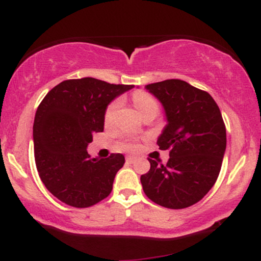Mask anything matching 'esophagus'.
Listing matches in <instances>:
<instances>
[{
  "label": "esophagus",
  "mask_w": 261,
  "mask_h": 261,
  "mask_svg": "<svg viewBox=\"0 0 261 261\" xmlns=\"http://www.w3.org/2000/svg\"><path fill=\"white\" fill-rule=\"evenodd\" d=\"M135 162H136V158L131 157V155H127V157H126V163L127 164H133V163H135Z\"/></svg>",
  "instance_id": "1"
}]
</instances>
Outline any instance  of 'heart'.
<instances>
[{
  "label": "heart",
  "mask_w": 261,
  "mask_h": 261,
  "mask_svg": "<svg viewBox=\"0 0 261 261\" xmlns=\"http://www.w3.org/2000/svg\"><path fill=\"white\" fill-rule=\"evenodd\" d=\"M133 100L136 109L139 110L141 115H145L147 113H154L157 115V113L160 112V103L154 97H152L151 94L146 92H136L133 95ZM119 107H120V100H115L107 108L106 115H104V120L106 122H112L115 118V114L118 112ZM121 148L124 149H136L137 143L134 140H127L125 142H122L120 145Z\"/></svg>",
  "instance_id": "obj_1"
}]
</instances>
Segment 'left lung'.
Instances as JSON below:
<instances>
[{
	"instance_id": "obj_1",
	"label": "left lung",
	"mask_w": 261,
	"mask_h": 261,
	"mask_svg": "<svg viewBox=\"0 0 261 261\" xmlns=\"http://www.w3.org/2000/svg\"><path fill=\"white\" fill-rule=\"evenodd\" d=\"M146 89L166 113L157 145L169 149V160L158 164L148 158L151 168L141 175L143 191L163 207H189L208 193L220 174L227 143L220 108L207 92L181 80L151 83Z\"/></svg>"
}]
</instances>
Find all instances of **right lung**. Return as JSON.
Returning <instances> with one entry per match:
<instances>
[{"label": "right lung", "instance_id": "add662e5", "mask_svg": "<svg viewBox=\"0 0 261 261\" xmlns=\"http://www.w3.org/2000/svg\"><path fill=\"white\" fill-rule=\"evenodd\" d=\"M131 88L92 77L67 80L39 104L33 125L35 164L41 181L60 201L85 208L112 193L125 157L91 158L87 147L93 134L104 130L108 104Z\"/></svg>", "mask_w": 261, "mask_h": 261}]
</instances>
